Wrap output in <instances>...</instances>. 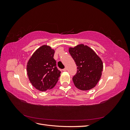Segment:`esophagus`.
Returning <instances> with one entry per match:
<instances>
[{
    "label": "esophagus",
    "instance_id": "34e87169",
    "mask_svg": "<svg viewBox=\"0 0 130 130\" xmlns=\"http://www.w3.org/2000/svg\"><path fill=\"white\" fill-rule=\"evenodd\" d=\"M67 68L66 67L65 68H64L63 69V71H67Z\"/></svg>",
    "mask_w": 130,
    "mask_h": 130
}]
</instances>
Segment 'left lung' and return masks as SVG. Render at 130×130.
<instances>
[{
    "mask_svg": "<svg viewBox=\"0 0 130 130\" xmlns=\"http://www.w3.org/2000/svg\"><path fill=\"white\" fill-rule=\"evenodd\" d=\"M69 52L77 66L73 77L74 85L82 90L94 88L101 76L103 63L101 58L93 49L82 44L69 48Z\"/></svg>",
    "mask_w": 130,
    "mask_h": 130,
    "instance_id": "1",
    "label": "left lung"
}]
</instances>
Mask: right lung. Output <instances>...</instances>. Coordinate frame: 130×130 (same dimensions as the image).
Listing matches in <instances>:
<instances>
[{
    "label": "right lung",
    "instance_id": "add662e5",
    "mask_svg": "<svg viewBox=\"0 0 130 130\" xmlns=\"http://www.w3.org/2000/svg\"><path fill=\"white\" fill-rule=\"evenodd\" d=\"M55 50L44 45L37 49L27 64V74L34 87L45 92L53 88L58 80L61 72L54 58Z\"/></svg>",
    "mask_w": 130,
    "mask_h": 130
}]
</instances>
